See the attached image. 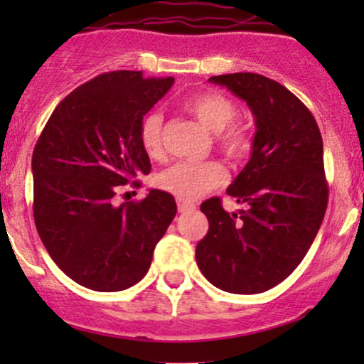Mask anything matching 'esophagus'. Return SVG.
<instances>
[{
    "mask_svg": "<svg viewBox=\"0 0 364 364\" xmlns=\"http://www.w3.org/2000/svg\"><path fill=\"white\" fill-rule=\"evenodd\" d=\"M178 209H179V213L192 211V209H196V204H193V203H188V200H181V199H178Z\"/></svg>",
    "mask_w": 364,
    "mask_h": 364,
    "instance_id": "1",
    "label": "esophagus"
}]
</instances>
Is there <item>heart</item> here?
<instances>
[{"instance_id":"b5f03b06","label":"heart","mask_w":364,"mask_h":364,"mask_svg":"<svg viewBox=\"0 0 364 364\" xmlns=\"http://www.w3.org/2000/svg\"><path fill=\"white\" fill-rule=\"evenodd\" d=\"M185 109L200 124L215 134V144L227 159L241 160L250 153L252 137L243 124L236 123L237 107L229 97L216 91H204L190 97ZM139 142L148 156L156 159L161 153V116L149 112L139 124ZM227 172L222 164L209 161H178L156 176L160 190L176 199L196 200L205 192L225 183Z\"/></svg>"}]
</instances>
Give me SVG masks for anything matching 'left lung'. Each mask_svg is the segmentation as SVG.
Here are the masks:
<instances>
[{
    "label": "left lung",
    "instance_id": "1",
    "mask_svg": "<svg viewBox=\"0 0 364 364\" xmlns=\"http://www.w3.org/2000/svg\"><path fill=\"white\" fill-rule=\"evenodd\" d=\"M255 116L252 159L227 193L247 209L227 213L204 200L209 230L197 243L199 269L215 287L259 294L284 282L314 243L328 208L322 135L306 105L259 73L211 77Z\"/></svg>",
    "mask_w": 364,
    "mask_h": 364
}]
</instances>
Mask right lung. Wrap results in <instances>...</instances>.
Returning a JSON list of instances; mask_svg holds the SVG:
<instances>
[{"label": "right lung", "mask_w": 364, "mask_h": 364, "mask_svg": "<svg viewBox=\"0 0 364 364\" xmlns=\"http://www.w3.org/2000/svg\"><path fill=\"white\" fill-rule=\"evenodd\" d=\"M174 77L134 70L102 73L60 102L33 149V216L43 247L82 287L116 292L144 278L174 220L171 193L117 205V190L139 186L149 156L139 124Z\"/></svg>", "instance_id": "right-lung-1"}]
</instances>
